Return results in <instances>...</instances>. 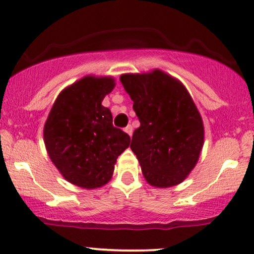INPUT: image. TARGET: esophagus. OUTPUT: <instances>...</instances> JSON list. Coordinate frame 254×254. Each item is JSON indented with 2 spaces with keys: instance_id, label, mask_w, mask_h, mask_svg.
I'll use <instances>...</instances> for the list:
<instances>
[{
  "instance_id": "obj_1",
  "label": "esophagus",
  "mask_w": 254,
  "mask_h": 254,
  "mask_svg": "<svg viewBox=\"0 0 254 254\" xmlns=\"http://www.w3.org/2000/svg\"><path fill=\"white\" fill-rule=\"evenodd\" d=\"M124 131H125V132H127V135H129L130 137L132 136V127H131V125H127V127L124 129Z\"/></svg>"
}]
</instances>
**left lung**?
Masks as SVG:
<instances>
[{"instance_id":"left-lung-1","label":"left lung","mask_w":254,"mask_h":254,"mask_svg":"<svg viewBox=\"0 0 254 254\" xmlns=\"http://www.w3.org/2000/svg\"><path fill=\"white\" fill-rule=\"evenodd\" d=\"M121 82L141 123L130 148L147 183L160 189L183 183L196 166L204 143L203 121L190 93L160 69L123 74Z\"/></svg>"}]
</instances>
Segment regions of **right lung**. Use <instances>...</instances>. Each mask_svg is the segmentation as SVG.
<instances>
[{"mask_svg":"<svg viewBox=\"0 0 254 254\" xmlns=\"http://www.w3.org/2000/svg\"><path fill=\"white\" fill-rule=\"evenodd\" d=\"M115 86L112 76L80 78L58 94L44 125L51 161L78 188L109 183L118 156L130 145V136L113 127L112 113L101 105Z\"/></svg>","mask_w":254,"mask_h":254,"instance_id":"add662e5","label":"right lung"}]
</instances>
